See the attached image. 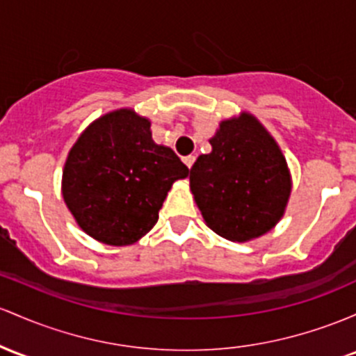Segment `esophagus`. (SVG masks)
I'll return each mask as SVG.
<instances>
[{"label": "esophagus", "instance_id": "obj_1", "mask_svg": "<svg viewBox=\"0 0 356 356\" xmlns=\"http://www.w3.org/2000/svg\"><path fill=\"white\" fill-rule=\"evenodd\" d=\"M182 160H184L186 165L191 169V167H193V163H194V160H196V157H194V155H187V157H184Z\"/></svg>", "mask_w": 356, "mask_h": 356}]
</instances>
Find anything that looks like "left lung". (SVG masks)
I'll use <instances>...</instances> for the list:
<instances>
[{"label": "left lung", "instance_id": "obj_1", "mask_svg": "<svg viewBox=\"0 0 356 356\" xmlns=\"http://www.w3.org/2000/svg\"><path fill=\"white\" fill-rule=\"evenodd\" d=\"M199 155L189 182L197 208L214 233L248 241L270 232L291 196L286 157L264 124L250 113L220 123Z\"/></svg>", "mask_w": 356, "mask_h": 356}]
</instances>
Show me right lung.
I'll return each instance as SVG.
<instances>
[{
    "label": "right lung",
    "instance_id": "add662e5",
    "mask_svg": "<svg viewBox=\"0 0 356 356\" xmlns=\"http://www.w3.org/2000/svg\"><path fill=\"white\" fill-rule=\"evenodd\" d=\"M187 174L174 150L152 140L150 121L121 108L92 121L70 148L62 196L83 232L124 247L154 228L172 184Z\"/></svg>",
    "mask_w": 356,
    "mask_h": 356
}]
</instances>
